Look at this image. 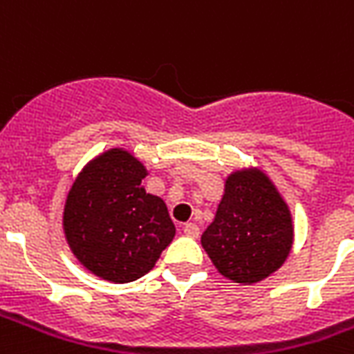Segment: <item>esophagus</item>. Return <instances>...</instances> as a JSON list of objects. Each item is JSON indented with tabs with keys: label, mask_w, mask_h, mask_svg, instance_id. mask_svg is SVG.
Segmentation results:
<instances>
[{
	"label": "esophagus",
	"mask_w": 354,
	"mask_h": 354,
	"mask_svg": "<svg viewBox=\"0 0 354 354\" xmlns=\"http://www.w3.org/2000/svg\"><path fill=\"white\" fill-rule=\"evenodd\" d=\"M184 233L187 235V237L197 239L199 237V225H197V223H185Z\"/></svg>",
	"instance_id": "obj_1"
}]
</instances>
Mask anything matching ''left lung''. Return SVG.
I'll use <instances>...</instances> for the list:
<instances>
[{
    "label": "left lung",
    "instance_id": "1",
    "mask_svg": "<svg viewBox=\"0 0 354 354\" xmlns=\"http://www.w3.org/2000/svg\"><path fill=\"white\" fill-rule=\"evenodd\" d=\"M201 245L220 273L254 284L286 261L294 245L292 214L266 172L256 167L231 172L214 222Z\"/></svg>",
    "mask_w": 354,
    "mask_h": 354
}]
</instances>
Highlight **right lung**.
<instances>
[{
	"instance_id": "add662e5",
	"label": "right lung",
	"mask_w": 354,
	"mask_h": 354,
	"mask_svg": "<svg viewBox=\"0 0 354 354\" xmlns=\"http://www.w3.org/2000/svg\"><path fill=\"white\" fill-rule=\"evenodd\" d=\"M147 169L123 147L96 155L64 205V235L80 263L104 281L124 284L149 273L176 227L161 197L144 187Z\"/></svg>"
}]
</instances>
